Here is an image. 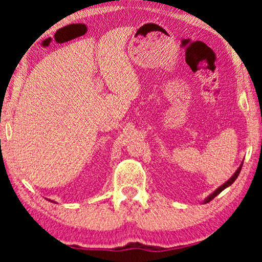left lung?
Masks as SVG:
<instances>
[{
  "label": "left lung",
  "instance_id": "obj_1",
  "mask_svg": "<svg viewBox=\"0 0 262 262\" xmlns=\"http://www.w3.org/2000/svg\"><path fill=\"white\" fill-rule=\"evenodd\" d=\"M241 168H242V164H241V166H239V168H238V169H237V170H236V173H235L234 175H232V177H231L230 179H229V180H228L227 182H225V184H223V185H222L220 188H217V189H216V191H214V192L212 193V194H211V195L209 196V198H207V199H206V202H205V203H209V202H211V200H212L213 198H216V196H217L218 194H220V193H221L222 191H223V189H225V188H227V187H228V186H230V185L232 184V182H234V181L236 180V179H237V177H238V174H239V171H241Z\"/></svg>",
  "mask_w": 262,
  "mask_h": 262
}]
</instances>
